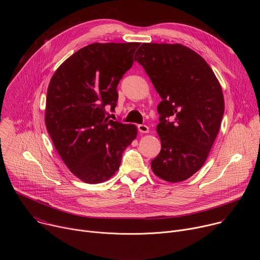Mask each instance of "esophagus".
Segmentation results:
<instances>
[{
    "mask_svg": "<svg viewBox=\"0 0 260 260\" xmlns=\"http://www.w3.org/2000/svg\"><path fill=\"white\" fill-rule=\"evenodd\" d=\"M138 129H139L140 133H143V134H146V133L149 132V127H148L145 124H139L138 125Z\"/></svg>",
    "mask_w": 260,
    "mask_h": 260,
    "instance_id": "esophagus-1",
    "label": "esophagus"
}]
</instances>
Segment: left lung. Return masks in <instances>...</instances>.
Returning a JSON list of instances; mask_svg holds the SVG:
<instances>
[{
	"label": "left lung",
	"instance_id": "left-lung-1",
	"mask_svg": "<svg viewBox=\"0 0 260 260\" xmlns=\"http://www.w3.org/2000/svg\"><path fill=\"white\" fill-rule=\"evenodd\" d=\"M161 98L153 173L180 182L205 164L224 113L221 86L207 61L181 44L143 43L135 55Z\"/></svg>",
	"mask_w": 260,
	"mask_h": 260
}]
</instances>
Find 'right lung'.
<instances>
[{
	"mask_svg": "<svg viewBox=\"0 0 260 260\" xmlns=\"http://www.w3.org/2000/svg\"><path fill=\"white\" fill-rule=\"evenodd\" d=\"M140 43H93L66 59L52 76L45 124L69 170L85 183H101L119 169L137 137L134 124L109 119L118 101L117 85L134 63Z\"/></svg>",
	"mask_w": 260,
	"mask_h": 260,
	"instance_id": "right-lung-1",
	"label": "right lung"
}]
</instances>
